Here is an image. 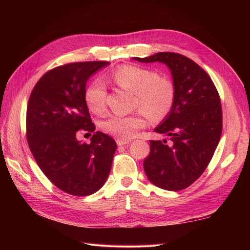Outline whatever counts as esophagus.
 <instances>
[{
	"mask_svg": "<svg viewBox=\"0 0 250 250\" xmlns=\"http://www.w3.org/2000/svg\"><path fill=\"white\" fill-rule=\"evenodd\" d=\"M130 143V141L128 140H121V139H118L117 140V145L118 146H125V145H128Z\"/></svg>",
	"mask_w": 250,
	"mask_h": 250,
	"instance_id": "esophagus-1",
	"label": "esophagus"
}]
</instances>
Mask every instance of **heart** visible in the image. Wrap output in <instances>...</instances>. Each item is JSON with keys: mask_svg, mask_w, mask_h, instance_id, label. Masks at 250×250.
<instances>
[{"mask_svg": "<svg viewBox=\"0 0 250 250\" xmlns=\"http://www.w3.org/2000/svg\"><path fill=\"white\" fill-rule=\"evenodd\" d=\"M110 77L119 87L135 93V107L143 111L107 116L101 124L106 133L121 140H130L147 125L145 113L152 121H158L172 109L175 89L167 77L158 76L149 68L131 64L116 68ZM84 102L92 113H103L106 108V89L102 82L94 81L88 84L84 90Z\"/></svg>", "mask_w": 250, "mask_h": 250, "instance_id": "obj_1", "label": "heart"}]
</instances>
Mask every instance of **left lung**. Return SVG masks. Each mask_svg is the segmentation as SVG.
Instances as JSON below:
<instances>
[{"label":"left lung","instance_id":"left-lung-1","mask_svg":"<svg viewBox=\"0 0 250 250\" xmlns=\"http://www.w3.org/2000/svg\"><path fill=\"white\" fill-rule=\"evenodd\" d=\"M133 59L164 63L172 73L174 104L155 129L169 141H150L144 169L157 187L183 190L203 174L220 141L222 111L218 91L208 74L183 55L158 52Z\"/></svg>","mask_w":250,"mask_h":250}]
</instances>
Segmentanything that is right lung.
<instances>
[{
	"label": "right lung",
	"instance_id": "obj_1",
	"mask_svg": "<svg viewBox=\"0 0 250 250\" xmlns=\"http://www.w3.org/2000/svg\"><path fill=\"white\" fill-rule=\"evenodd\" d=\"M107 61L75 62L57 66L40 78L26 107V140L46 177L64 192L86 196L103 187L117 149L107 134L95 132L89 145L79 133L94 131L84 102L90 76Z\"/></svg>",
	"mask_w": 250,
	"mask_h": 250
}]
</instances>
